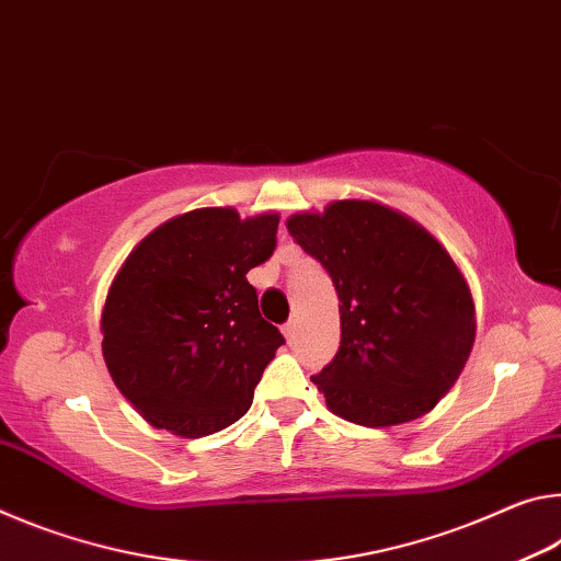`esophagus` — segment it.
<instances>
[{"mask_svg": "<svg viewBox=\"0 0 561 561\" xmlns=\"http://www.w3.org/2000/svg\"><path fill=\"white\" fill-rule=\"evenodd\" d=\"M296 330H298V318H290L286 325H283V333H286L288 341H293L296 337Z\"/></svg>", "mask_w": 561, "mask_h": 561, "instance_id": "34e87169", "label": "esophagus"}]
</instances>
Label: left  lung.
I'll use <instances>...</instances> for the list:
<instances>
[{
	"label": "left lung",
	"mask_w": 561,
	"mask_h": 561,
	"mask_svg": "<svg viewBox=\"0 0 561 561\" xmlns=\"http://www.w3.org/2000/svg\"><path fill=\"white\" fill-rule=\"evenodd\" d=\"M288 231L341 300V347L313 375L328 408L365 427L410 422L445 398L470 357V288L425 228L373 201L296 214Z\"/></svg>",
	"instance_id": "8db88e82"
}]
</instances>
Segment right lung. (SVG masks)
Listing matches in <instances>:
<instances>
[{"mask_svg":"<svg viewBox=\"0 0 561 561\" xmlns=\"http://www.w3.org/2000/svg\"><path fill=\"white\" fill-rule=\"evenodd\" d=\"M278 216L198 208L134 248L108 288L101 333L116 388L156 427L204 437L241 420L286 343L245 273L271 259Z\"/></svg>","mask_w":561,"mask_h":561,"instance_id":"1","label":"right lung"}]
</instances>
